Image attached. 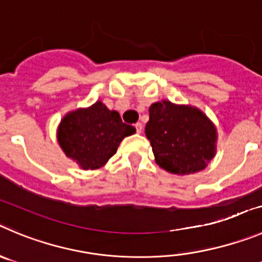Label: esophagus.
I'll list each match as a JSON object with an SVG mask.
<instances>
[{
    "label": "esophagus",
    "mask_w": 262,
    "mask_h": 262,
    "mask_svg": "<svg viewBox=\"0 0 262 262\" xmlns=\"http://www.w3.org/2000/svg\"><path fill=\"white\" fill-rule=\"evenodd\" d=\"M136 129H137V133H142V124L137 123L136 124Z\"/></svg>",
    "instance_id": "obj_1"
}]
</instances>
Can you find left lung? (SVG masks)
Listing matches in <instances>:
<instances>
[{"mask_svg": "<svg viewBox=\"0 0 262 262\" xmlns=\"http://www.w3.org/2000/svg\"><path fill=\"white\" fill-rule=\"evenodd\" d=\"M145 133L152 146L156 164L172 174L198 173L217 151V129L202 110L163 99L148 108Z\"/></svg>", "mask_w": 262, "mask_h": 262, "instance_id": "left-lung-1", "label": "left lung"}]
</instances>
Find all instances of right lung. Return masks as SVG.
Listing matches in <instances>:
<instances>
[{"label":"right lung","mask_w":262,"mask_h":262,"mask_svg":"<svg viewBox=\"0 0 262 262\" xmlns=\"http://www.w3.org/2000/svg\"><path fill=\"white\" fill-rule=\"evenodd\" d=\"M136 128L121 121L120 114L97 101L67 112L57 129V141L68 159L84 170L104 167L125 137Z\"/></svg>","instance_id":"add662e5"}]
</instances>
